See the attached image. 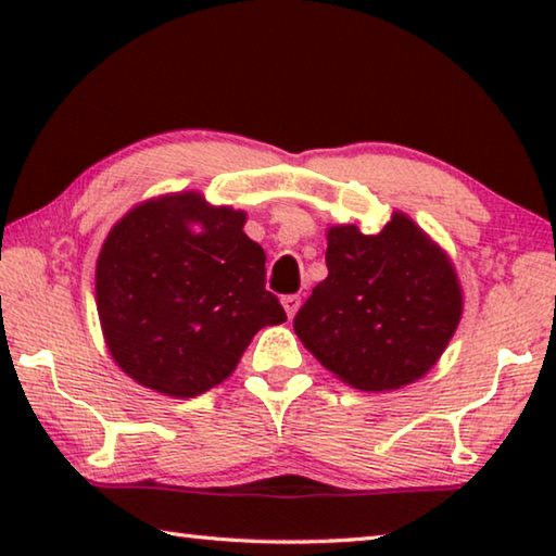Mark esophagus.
Segmentation results:
<instances>
[{"label":"esophagus","instance_id":"34e87169","mask_svg":"<svg viewBox=\"0 0 556 556\" xmlns=\"http://www.w3.org/2000/svg\"><path fill=\"white\" fill-rule=\"evenodd\" d=\"M299 304H301V299H299L296 294H289V296L281 299V306H285V312H287V316H289V318H294V316H296V312H299Z\"/></svg>","mask_w":556,"mask_h":556}]
</instances>
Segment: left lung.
Wrapping results in <instances>:
<instances>
[{
    "mask_svg": "<svg viewBox=\"0 0 556 556\" xmlns=\"http://www.w3.org/2000/svg\"><path fill=\"white\" fill-rule=\"evenodd\" d=\"M326 240L328 277L299 308V341L355 390L388 392L425 378L464 314L446 250L402 211L378 235L331 225Z\"/></svg>",
    "mask_w": 556,
    "mask_h": 556,
    "instance_id": "obj_1",
    "label": "left lung"
}]
</instances>
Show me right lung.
Listing matches in <instances>:
<instances>
[{
  "label": "right lung",
  "mask_w": 556,
  "mask_h": 556,
  "mask_svg": "<svg viewBox=\"0 0 556 556\" xmlns=\"http://www.w3.org/2000/svg\"><path fill=\"white\" fill-rule=\"evenodd\" d=\"M244 220V211L181 191L112 225L96 267L100 328L112 361L142 388L176 400L208 392L260 328L287 321Z\"/></svg>",
  "instance_id": "1"
}]
</instances>
